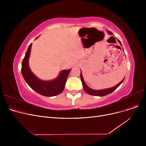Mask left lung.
Here are the masks:
<instances>
[{
  "label": "left lung",
  "instance_id": "left-lung-1",
  "mask_svg": "<svg viewBox=\"0 0 146 146\" xmlns=\"http://www.w3.org/2000/svg\"><path fill=\"white\" fill-rule=\"evenodd\" d=\"M108 33L110 34H112V33L111 32V31H108ZM118 42L120 43V44L121 45V43L120 42V41L119 40H118ZM80 79H81V81L82 82V85H83V89L84 90H85L86 92L90 95H94V96H105V95H108L111 93H112V92H113L123 82L125 78L123 79V80H122L120 83H119L117 85L111 88H109V89H103V90H94L90 88L89 87H88L86 84L85 83V81H84L83 80V76H82V72L80 73Z\"/></svg>",
  "mask_w": 146,
  "mask_h": 146
}]
</instances>
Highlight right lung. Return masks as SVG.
Instances as JSON below:
<instances>
[{"label": "right lung", "instance_id": "obj_1", "mask_svg": "<svg viewBox=\"0 0 146 146\" xmlns=\"http://www.w3.org/2000/svg\"><path fill=\"white\" fill-rule=\"evenodd\" d=\"M32 43L29 47L22 63L21 73L28 85L36 92L45 96H54L63 91L68 76L71 69L62 70L56 79L51 81H43L37 78L31 71L28 59L30 55Z\"/></svg>", "mask_w": 146, "mask_h": 146}]
</instances>
